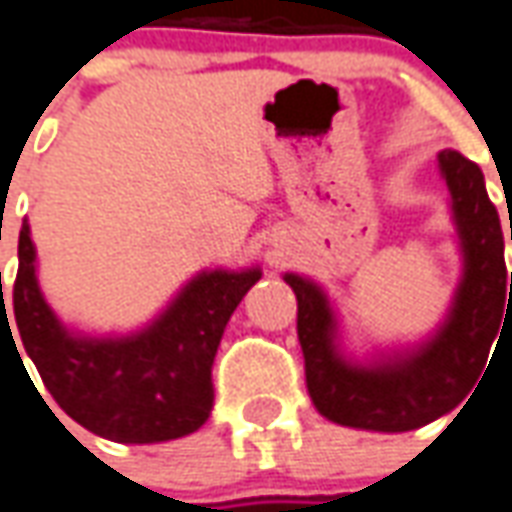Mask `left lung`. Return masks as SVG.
Here are the masks:
<instances>
[{
  "instance_id": "1",
  "label": "left lung",
  "mask_w": 512,
  "mask_h": 512,
  "mask_svg": "<svg viewBox=\"0 0 512 512\" xmlns=\"http://www.w3.org/2000/svg\"><path fill=\"white\" fill-rule=\"evenodd\" d=\"M438 165L452 192L466 275L447 325L422 350L372 369L344 364L333 350V317L325 295L300 275H286L297 297V339L306 358L308 394L331 422L380 433L416 430L466 400L482 369H488L502 311L512 300L499 212L471 159L447 148L438 154Z\"/></svg>"
}]
</instances>
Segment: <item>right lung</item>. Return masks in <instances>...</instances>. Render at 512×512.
<instances>
[{
  "label": "right lung",
  "instance_id": "1",
  "mask_svg": "<svg viewBox=\"0 0 512 512\" xmlns=\"http://www.w3.org/2000/svg\"><path fill=\"white\" fill-rule=\"evenodd\" d=\"M259 278V270L204 273L184 286L176 303L143 333L129 339H76L57 322L38 289L35 248L24 220L13 314L21 347L43 386L74 422L110 441L154 444L190 436L209 419L217 344L239 300ZM2 333L13 339L7 317Z\"/></svg>",
  "mask_w": 512,
  "mask_h": 512
}]
</instances>
